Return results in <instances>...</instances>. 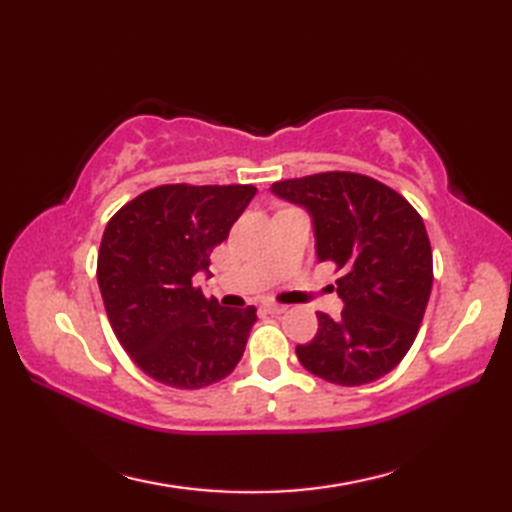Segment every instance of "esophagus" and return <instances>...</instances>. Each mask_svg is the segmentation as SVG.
Segmentation results:
<instances>
[{"instance_id": "1", "label": "esophagus", "mask_w": 512, "mask_h": 512, "mask_svg": "<svg viewBox=\"0 0 512 512\" xmlns=\"http://www.w3.org/2000/svg\"><path fill=\"white\" fill-rule=\"evenodd\" d=\"M264 310H266L268 314H284L288 308L281 306V303H266Z\"/></svg>"}]
</instances>
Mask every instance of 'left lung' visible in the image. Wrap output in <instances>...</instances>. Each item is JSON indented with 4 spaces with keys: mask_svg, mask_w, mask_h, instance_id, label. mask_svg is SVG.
I'll use <instances>...</instances> for the list:
<instances>
[{
    "mask_svg": "<svg viewBox=\"0 0 512 512\" xmlns=\"http://www.w3.org/2000/svg\"><path fill=\"white\" fill-rule=\"evenodd\" d=\"M277 198L312 217L317 259L343 277L339 319L297 345L301 365L328 383L356 387L389 374L416 339L433 284L431 244L418 211L383 182L350 171L281 180Z\"/></svg>",
    "mask_w": 512,
    "mask_h": 512,
    "instance_id": "obj_1",
    "label": "left lung"
}]
</instances>
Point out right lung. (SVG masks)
<instances>
[{
	"label": "right lung",
	"instance_id": "add662e5",
	"mask_svg": "<svg viewBox=\"0 0 512 512\" xmlns=\"http://www.w3.org/2000/svg\"><path fill=\"white\" fill-rule=\"evenodd\" d=\"M253 184H162L127 202L105 226L99 288L116 339L147 376L200 389L233 372L255 306L224 308L198 288L211 253L255 198Z\"/></svg>",
	"mask_w": 512,
	"mask_h": 512
}]
</instances>
